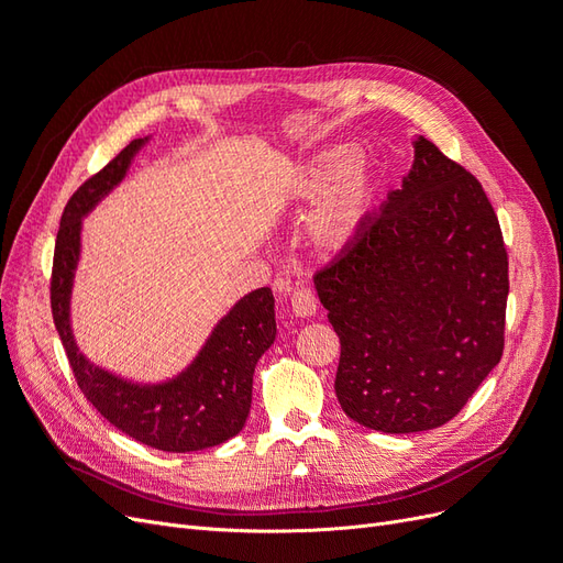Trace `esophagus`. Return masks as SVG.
<instances>
[{
    "mask_svg": "<svg viewBox=\"0 0 563 563\" xmlns=\"http://www.w3.org/2000/svg\"><path fill=\"white\" fill-rule=\"evenodd\" d=\"M291 312L300 319H308L314 317L317 312V298L308 288H296L294 296H291Z\"/></svg>",
    "mask_w": 563,
    "mask_h": 563,
    "instance_id": "obj_1",
    "label": "esophagus"
}]
</instances>
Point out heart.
<instances>
[{
  "mask_svg": "<svg viewBox=\"0 0 563 563\" xmlns=\"http://www.w3.org/2000/svg\"><path fill=\"white\" fill-rule=\"evenodd\" d=\"M282 199L288 207L317 201L308 218V240L319 253H338L356 240L376 207V168L356 145L321 147L296 164Z\"/></svg>",
  "mask_w": 563,
  "mask_h": 563,
  "instance_id": "1",
  "label": "heart"
}]
</instances>
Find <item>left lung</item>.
I'll return each instance as SVG.
<instances>
[{"instance_id":"obj_1","label":"left lung","mask_w":563,"mask_h":563,"mask_svg":"<svg viewBox=\"0 0 563 563\" xmlns=\"http://www.w3.org/2000/svg\"><path fill=\"white\" fill-rule=\"evenodd\" d=\"M314 288L340 338L335 397L368 430L441 428L503 356L509 279L496 211L422 135L401 187Z\"/></svg>"}]
</instances>
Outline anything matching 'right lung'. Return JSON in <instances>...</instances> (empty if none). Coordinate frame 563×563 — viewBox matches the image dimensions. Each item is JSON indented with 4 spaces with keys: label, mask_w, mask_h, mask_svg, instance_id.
<instances>
[{
    "label": "right lung",
    "mask_w": 563,
    "mask_h": 563,
    "mask_svg": "<svg viewBox=\"0 0 563 563\" xmlns=\"http://www.w3.org/2000/svg\"><path fill=\"white\" fill-rule=\"evenodd\" d=\"M152 135L131 141L84 183L60 218L51 277V312L75 378L96 411L117 430L166 453H190L225 444L240 434L251 411L253 373L277 338L275 296L255 288L218 319L209 338L176 376L139 383L93 364L73 331V288L81 258V228L100 201L122 185L135 155Z\"/></svg>",
    "instance_id": "1"
}]
</instances>
